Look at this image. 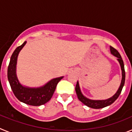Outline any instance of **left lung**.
<instances>
[{"label":"left lung","mask_w":132,"mask_h":132,"mask_svg":"<svg viewBox=\"0 0 132 132\" xmlns=\"http://www.w3.org/2000/svg\"><path fill=\"white\" fill-rule=\"evenodd\" d=\"M110 52H111L112 54L114 55L115 57L118 58L119 63L120 64L121 69H122V82H121L120 86L119 87L118 91L116 93L114 94L112 97L110 98L107 99V100H104V101H93V100H90L88 99L87 98L85 97L82 94L81 92H80V88H79V82H77L76 87H75V90H76L77 95L79 98V101L80 102H82L85 105L87 106L90 107L92 108H95V109H98V108H104V107L109 106L113 103L114 101H116V99L118 98L119 95L120 94L121 92H122V88H123L124 83H125V77H126V74H125V69H124V65H123V61L122 59L120 54L119 53L117 50L113 47L110 46Z\"/></svg>","instance_id":"1"}]
</instances>
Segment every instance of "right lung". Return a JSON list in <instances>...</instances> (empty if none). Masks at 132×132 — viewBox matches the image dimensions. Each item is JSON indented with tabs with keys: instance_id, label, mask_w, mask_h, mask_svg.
<instances>
[{
	"instance_id": "add662e5",
	"label": "right lung",
	"mask_w": 132,
	"mask_h": 132,
	"mask_svg": "<svg viewBox=\"0 0 132 132\" xmlns=\"http://www.w3.org/2000/svg\"><path fill=\"white\" fill-rule=\"evenodd\" d=\"M26 44V42H24L22 45L18 46L12 55L8 67V79L14 94L20 101L35 106L43 105L52 98L57 85L63 77L52 79L40 88H28L22 86L16 77V66L18 53Z\"/></svg>"
}]
</instances>
